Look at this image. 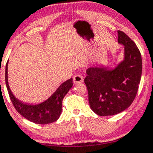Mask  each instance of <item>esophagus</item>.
I'll return each instance as SVG.
<instances>
[{
	"label": "esophagus",
	"mask_w": 153,
	"mask_h": 153,
	"mask_svg": "<svg viewBox=\"0 0 153 153\" xmlns=\"http://www.w3.org/2000/svg\"><path fill=\"white\" fill-rule=\"evenodd\" d=\"M83 77L80 75H76L73 77V82L75 84H79L81 83V82H83Z\"/></svg>",
	"instance_id": "esophagus-1"
}]
</instances>
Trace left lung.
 I'll list each match as a JSON object with an SVG mask.
<instances>
[{"mask_svg":"<svg viewBox=\"0 0 153 153\" xmlns=\"http://www.w3.org/2000/svg\"><path fill=\"white\" fill-rule=\"evenodd\" d=\"M119 44L125 46V59L114 69L92 67L86 71L85 83L90 107L100 116L114 115L131 105L137 94L142 74L139 49L125 32L118 31Z\"/></svg>","mask_w":153,"mask_h":153,"instance_id":"8db88e82","label":"left lung"}]
</instances>
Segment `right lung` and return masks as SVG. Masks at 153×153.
I'll use <instances>...</instances> for the list:
<instances>
[{"label": "right lung", "mask_w": 153, "mask_h": 153, "mask_svg": "<svg viewBox=\"0 0 153 153\" xmlns=\"http://www.w3.org/2000/svg\"><path fill=\"white\" fill-rule=\"evenodd\" d=\"M7 62L6 64L5 70L6 85L10 100L16 110L24 118L35 124L47 125L56 122L60 116L62 112V100L73 85L72 78L62 83L46 101L38 105H28L17 100L10 89L7 81Z\"/></svg>", "instance_id": "obj_1"}]
</instances>
